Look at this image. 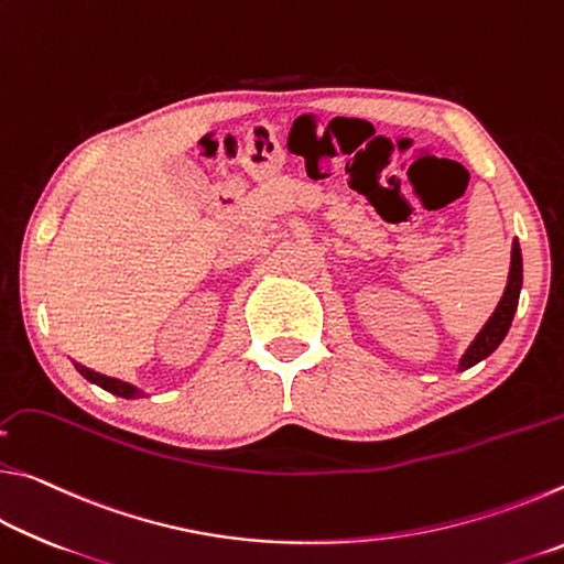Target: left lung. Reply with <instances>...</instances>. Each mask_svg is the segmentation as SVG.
<instances>
[{"instance_id":"left-lung-1","label":"left lung","mask_w":564,"mask_h":564,"mask_svg":"<svg viewBox=\"0 0 564 564\" xmlns=\"http://www.w3.org/2000/svg\"><path fill=\"white\" fill-rule=\"evenodd\" d=\"M520 289H522V253H520V243L518 238L512 241V261H510V275H508V285H505V293L498 303V308L490 316V321L485 323V328L477 333V338L470 343V348L460 360V370L475 366L482 358H488L490 352L500 346L502 338L508 336L510 323L514 311H518V301H520Z\"/></svg>"}]
</instances>
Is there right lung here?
<instances>
[{
  "mask_svg": "<svg viewBox=\"0 0 564 564\" xmlns=\"http://www.w3.org/2000/svg\"><path fill=\"white\" fill-rule=\"evenodd\" d=\"M76 370H79V373L87 378V380H91V383H97V386H101L104 390H109V393H113V395H121V398H133L139 393L137 388L133 386H129V383H121V380H117V378H107V376H101V373H97V370H89V368H84V366H76Z\"/></svg>",
  "mask_w": 564,
  "mask_h": 564,
  "instance_id": "1",
  "label": "right lung"
}]
</instances>
